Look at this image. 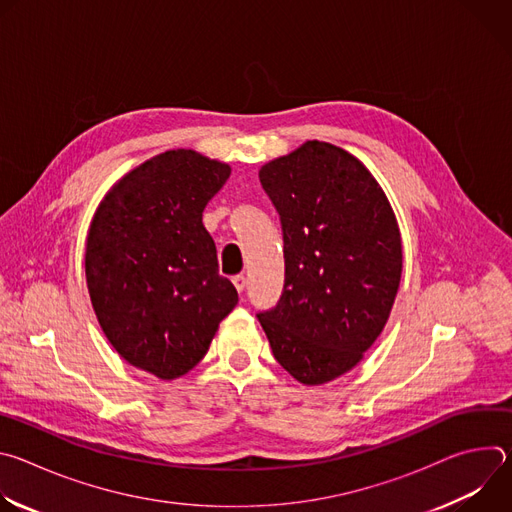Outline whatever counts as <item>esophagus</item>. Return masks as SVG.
<instances>
[{
    "label": "esophagus",
    "mask_w": 512,
    "mask_h": 512,
    "mask_svg": "<svg viewBox=\"0 0 512 512\" xmlns=\"http://www.w3.org/2000/svg\"><path fill=\"white\" fill-rule=\"evenodd\" d=\"M233 283H235L239 294H243L245 287H247V277H245V275H235V277H233Z\"/></svg>",
    "instance_id": "esophagus-1"
}]
</instances>
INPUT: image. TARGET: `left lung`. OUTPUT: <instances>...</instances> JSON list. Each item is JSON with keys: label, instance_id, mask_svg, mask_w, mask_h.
I'll use <instances>...</instances> for the list:
<instances>
[{"label": "left lung", "instance_id": "obj_1", "mask_svg": "<svg viewBox=\"0 0 512 512\" xmlns=\"http://www.w3.org/2000/svg\"><path fill=\"white\" fill-rule=\"evenodd\" d=\"M279 212L285 283L257 318L273 356L304 385L354 369L383 332L401 281V233L387 194L358 158L326 141L261 166Z\"/></svg>", "mask_w": 512, "mask_h": 512}]
</instances>
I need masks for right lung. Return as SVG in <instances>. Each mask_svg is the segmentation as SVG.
Instances as JSON below:
<instances>
[{
  "mask_svg": "<svg viewBox=\"0 0 512 512\" xmlns=\"http://www.w3.org/2000/svg\"><path fill=\"white\" fill-rule=\"evenodd\" d=\"M229 176L225 162L168 150L117 180L89 227L85 273L97 320L119 356L162 381L196 367L239 302L202 225Z\"/></svg>",
  "mask_w": 512,
  "mask_h": 512,
  "instance_id": "right-lung-1",
  "label": "right lung"
}]
</instances>
